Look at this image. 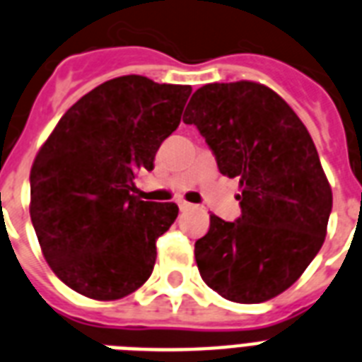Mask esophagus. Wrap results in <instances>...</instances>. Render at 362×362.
Masks as SVG:
<instances>
[{
	"instance_id": "34e87169",
	"label": "esophagus",
	"mask_w": 362,
	"mask_h": 362,
	"mask_svg": "<svg viewBox=\"0 0 362 362\" xmlns=\"http://www.w3.org/2000/svg\"><path fill=\"white\" fill-rule=\"evenodd\" d=\"M178 208H180L182 211H186V210H189L191 204H189V202H186V201H178Z\"/></svg>"
}]
</instances>
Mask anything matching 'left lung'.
Instances as JSON below:
<instances>
[{"label": "left lung", "mask_w": 362, "mask_h": 362, "mask_svg": "<svg viewBox=\"0 0 362 362\" xmlns=\"http://www.w3.org/2000/svg\"><path fill=\"white\" fill-rule=\"evenodd\" d=\"M238 178L242 216L211 214L195 242L202 281L228 301L262 303L292 286L324 245L333 193L313 137L293 110L255 81L208 83L184 113Z\"/></svg>", "instance_id": "left-lung-1"}]
</instances>
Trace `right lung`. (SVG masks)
Wrapping results in <instances>:
<instances>
[{
  "label": "right lung",
  "instance_id": "add662e5",
  "mask_svg": "<svg viewBox=\"0 0 362 362\" xmlns=\"http://www.w3.org/2000/svg\"><path fill=\"white\" fill-rule=\"evenodd\" d=\"M189 85L120 76L76 102L31 167V223L46 262L66 286L98 301L135 292L151 277L156 240L175 202L134 195L137 171L180 124Z\"/></svg>",
  "mask_w": 362,
  "mask_h": 362
}]
</instances>
